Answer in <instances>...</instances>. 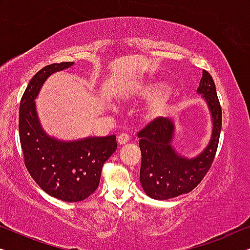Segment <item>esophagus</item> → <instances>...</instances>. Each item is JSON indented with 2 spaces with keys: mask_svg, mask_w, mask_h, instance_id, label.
<instances>
[{
  "mask_svg": "<svg viewBox=\"0 0 250 250\" xmlns=\"http://www.w3.org/2000/svg\"><path fill=\"white\" fill-rule=\"evenodd\" d=\"M129 140H130V138H129L128 135H126V133H121V135L118 136V139H117L118 144L120 145V146H121V145L126 144Z\"/></svg>",
  "mask_w": 250,
  "mask_h": 250,
  "instance_id": "1",
  "label": "esophagus"
}]
</instances>
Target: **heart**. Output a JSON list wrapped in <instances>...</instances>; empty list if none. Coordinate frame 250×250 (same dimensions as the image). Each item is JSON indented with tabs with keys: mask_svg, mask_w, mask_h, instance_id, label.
<instances>
[{
	"mask_svg": "<svg viewBox=\"0 0 250 250\" xmlns=\"http://www.w3.org/2000/svg\"><path fill=\"white\" fill-rule=\"evenodd\" d=\"M169 82L164 78L150 80L146 83L140 84L132 91L131 95L138 99H151L149 101L145 112V119L147 121L159 120L169 112L173 106L174 99L169 91Z\"/></svg>",
	"mask_w": 250,
	"mask_h": 250,
	"instance_id": "obj_1",
	"label": "heart"
}]
</instances>
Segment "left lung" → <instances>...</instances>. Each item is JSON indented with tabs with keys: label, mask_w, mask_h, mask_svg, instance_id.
<instances>
[{
	"label": "left lung",
	"mask_w": 250,
	"mask_h": 250,
	"mask_svg": "<svg viewBox=\"0 0 250 250\" xmlns=\"http://www.w3.org/2000/svg\"><path fill=\"white\" fill-rule=\"evenodd\" d=\"M196 93L206 102L211 120L210 140L194 157H186L174 146L176 125L168 118L152 121L139 132L140 184L155 200H168L191 192L206 176L217 152L221 132V106L214 82L203 70Z\"/></svg>",
	"instance_id": "1"
}]
</instances>
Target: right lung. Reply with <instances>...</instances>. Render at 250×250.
<instances>
[{
    "label": "right lung",
    "instance_id": "obj_1",
    "mask_svg": "<svg viewBox=\"0 0 250 250\" xmlns=\"http://www.w3.org/2000/svg\"><path fill=\"white\" fill-rule=\"evenodd\" d=\"M72 62L51 64L29 82L20 102L19 133L28 172L40 188L65 202L83 201L98 188L103 164L117 150L115 136L62 140L42 128L36 99L48 78Z\"/></svg>",
    "mask_w": 250,
    "mask_h": 250
}]
</instances>
